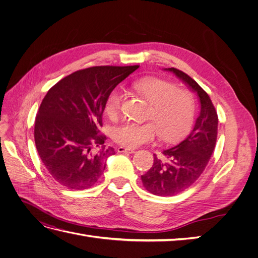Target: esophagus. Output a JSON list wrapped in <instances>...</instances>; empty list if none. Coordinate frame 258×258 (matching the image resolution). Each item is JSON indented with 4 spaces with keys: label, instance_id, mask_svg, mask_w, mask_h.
Returning a JSON list of instances; mask_svg holds the SVG:
<instances>
[{
    "label": "esophagus",
    "instance_id": "34e87169",
    "mask_svg": "<svg viewBox=\"0 0 258 258\" xmlns=\"http://www.w3.org/2000/svg\"><path fill=\"white\" fill-rule=\"evenodd\" d=\"M117 152L118 153H135L136 150L135 148H127V147H123V146H119L117 148Z\"/></svg>",
    "mask_w": 258,
    "mask_h": 258
}]
</instances>
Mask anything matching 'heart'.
Listing matches in <instances>:
<instances>
[{
    "label": "heart",
    "instance_id": "obj_1",
    "mask_svg": "<svg viewBox=\"0 0 258 258\" xmlns=\"http://www.w3.org/2000/svg\"><path fill=\"white\" fill-rule=\"evenodd\" d=\"M131 88L151 102L147 121L124 122L113 130V140L124 147H137L160 137L165 141H175L190 128L195 116V100L187 90L157 77H145L132 82ZM126 98L120 87L114 88L108 95L105 112L111 119L120 115Z\"/></svg>",
    "mask_w": 258,
    "mask_h": 258
}]
</instances>
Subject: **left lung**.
<instances>
[{
    "mask_svg": "<svg viewBox=\"0 0 258 258\" xmlns=\"http://www.w3.org/2000/svg\"><path fill=\"white\" fill-rule=\"evenodd\" d=\"M197 92L201 111L192 131L178 145L154 154L152 168L141 176L145 189L156 196H173L188 188L204 172L217 139L218 117L208 93L181 70L169 68Z\"/></svg>",
    "mask_w": 258,
    "mask_h": 258,
    "instance_id": "obj_1",
    "label": "left lung"
}]
</instances>
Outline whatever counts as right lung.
Returning a JSON list of instances; mask_svg holds the SVG:
<instances>
[{"label":"right lung","mask_w":258,"mask_h":258,"mask_svg":"<svg viewBox=\"0 0 258 258\" xmlns=\"http://www.w3.org/2000/svg\"><path fill=\"white\" fill-rule=\"evenodd\" d=\"M139 66H101L66 76L46 93L35 117L34 140L50 175L69 189L95 185L114 155L104 147L102 115L110 92ZM100 148L98 151L95 148Z\"/></svg>","instance_id":"1"}]
</instances>
